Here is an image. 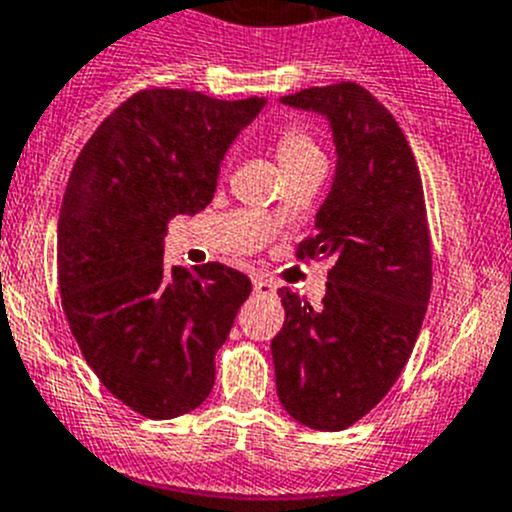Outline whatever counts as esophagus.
<instances>
[{"label": "esophagus", "mask_w": 512, "mask_h": 512, "mask_svg": "<svg viewBox=\"0 0 512 512\" xmlns=\"http://www.w3.org/2000/svg\"><path fill=\"white\" fill-rule=\"evenodd\" d=\"M252 290H255L257 295H275V283H272L270 278H265V275H257L255 280H252Z\"/></svg>", "instance_id": "1"}]
</instances>
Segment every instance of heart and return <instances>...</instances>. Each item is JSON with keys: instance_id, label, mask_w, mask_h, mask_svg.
<instances>
[{"instance_id": "b5f03b06", "label": "heart", "mask_w": 512, "mask_h": 512, "mask_svg": "<svg viewBox=\"0 0 512 512\" xmlns=\"http://www.w3.org/2000/svg\"><path fill=\"white\" fill-rule=\"evenodd\" d=\"M275 151H278V159L280 164L290 166V164H298V161L305 159H318L321 154V146L318 141L313 138L308 126L298 121H288L275 131Z\"/></svg>"}]
</instances>
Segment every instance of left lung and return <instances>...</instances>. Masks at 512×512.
I'll return each mask as SVG.
<instances>
[{"label": "left lung", "mask_w": 512, "mask_h": 512, "mask_svg": "<svg viewBox=\"0 0 512 512\" xmlns=\"http://www.w3.org/2000/svg\"><path fill=\"white\" fill-rule=\"evenodd\" d=\"M331 121L338 166L298 260H333L313 308L280 288L285 323L272 338L285 412L341 432L386 396L407 366L432 293V240L417 159L396 118L358 83L285 95Z\"/></svg>", "instance_id": "8db88e82"}]
</instances>
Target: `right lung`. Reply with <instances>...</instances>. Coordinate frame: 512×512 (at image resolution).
Wrapping results in <instances>:
<instances>
[{"label": "right lung", "instance_id": "add662e5", "mask_svg": "<svg viewBox=\"0 0 512 512\" xmlns=\"http://www.w3.org/2000/svg\"><path fill=\"white\" fill-rule=\"evenodd\" d=\"M262 98L146 88L90 136L57 222L62 310L83 358L118 401L148 419L197 409L214 356L252 293L222 262H164L166 224L212 202L219 161Z\"/></svg>", "mask_w": 512, "mask_h": 512}]
</instances>
